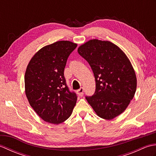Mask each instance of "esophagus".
<instances>
[{"instance_id":"1","label":"esophagus","mask_w":156,"mask_h":156,"mask_svg":"<svg viewBox=\"0 0 156 156\" xmlns=\"http://www.w3.org/2000/svg\"><path fill=\"white\" fill-rule=\"evenodd\" d=\"M83 92H84V88L81 87L80 89H79V90H77V93L79 96H80V97H82V96H83V94H84Z\"/></svg>"}]
</instances>
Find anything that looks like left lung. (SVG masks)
Listing matches in <instances>:
<instances>
[{"label":"left lung","instance_id":"left-lung-1","mask_svg":"<svg viewBox=\"0 0 156 156\" xmlns=\"http://www.w3.org/2000/svg\"><path fill=\"white\" fill-rule=\"evenodd\" d=\"M93 71L96 90L86 97L96 113L111 120L121 115L133 98L137 88L136 74L127 56L108 41L90 39L78 48Z\"/></svg>","mask_w":156,"mask_h":156}]
</instances>
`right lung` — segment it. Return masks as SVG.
<instances>
[{"label": "right lung", "instance_id": "add662e5", "mask_svg": "<svg viewBox=\"0 0 156 156\" xmlns=\"http://www.w3.org/2000/svg\"><path fill=\"white\" fill-rule=\"evenodd\" d=\"M77 47L59 41L43 47L29 61L25 74V94L43 120L58 125L69 117L77 96L66 85L64 68L69 55Z\"/></svg>", "mask_w": 156, "mask_h": 156}]
</instances>
